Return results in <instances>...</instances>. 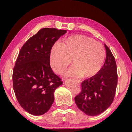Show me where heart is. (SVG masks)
<instances>
[{
  "label": "heart",
  "mask_w": 132,
  "mask_h": 132,
  "mask_svg": "<svg viewBox=\"0 0 132 132\" xmlns=\"http://www.w3.org/2000/svg\"><path fill=\"white\" fill-rule=\"evenodd\" d=\"M106 52L102 43L82 35L68 37L54 46L50 52V64L54 71L61 74L72 60L73 65L66 75L89 78L98 73L105 60Z\"/></svg>",
  "instance_id": "b5f03b06"
}]
</instances>
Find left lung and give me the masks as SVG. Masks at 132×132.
Returning <instances> with one entry per match:
<instances>
[{"label": "left lung", "instance_id": "left-lung-1", "mask_svg": "<svg viewBox=\"0 0 132 132\" xmlns=\"http://www.w3.org/2000/svg\"><path fill=\"white\" fill-rule=\"evenodd\" d=\"M104 47L106 57L103 66L95 76L82 82V90L75 97L79 109L89 116H96L106 111L112 103L116 93V62L109 48L106 44Z\"/></svg>", "mask_w": 132, "mask_h": 132}]
</instances>
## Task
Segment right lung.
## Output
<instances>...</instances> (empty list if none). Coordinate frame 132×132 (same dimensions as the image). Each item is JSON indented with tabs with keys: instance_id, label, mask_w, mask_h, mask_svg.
<instances>
[{
	"instance_id": "1",
	"label": "right lung",
	"mask_w": 132,
	"mask_h": 132,
	"mask_svg": "<svg viewBox=\"0 0 132 132\" xmlns=\"http://www.w3.org/2000/svg\"><path fill=\"white\" fill-rule=\"evenodd\" d=\"M66 30L41 29L21 48L13 72V89L20 105L34 115L47 112L54 102V92L62 84L50 64L51 49Z\"/></svg>"
}]
</instances>
